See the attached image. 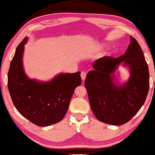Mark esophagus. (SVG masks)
I'll return each mask as SVG.
<instances>
[{
    "instance_id": "esophagus-1",
    "label": "esophagus",
    "mask_w": 155,
    "mask_h": 155,
    "mask_svg": "<svg viewBox=\"0 0 155 155\" xmlns=\"http://www.w3.org/2000/svg\"><path fill=\"white\" fill-rule=\"evenodd\" d=\"M86 76H87V73L86 72H84V71H82L81 73V78L82 80V81H84L85 80V78H86Z\"/></svg>"
}]
</instances>
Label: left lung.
<instances>
[{
    "instance_id": "8db88e82",
    "label": "left lung",
    "mask_w": 155,
    "mask_h": 155,
    "mask_svg": "<svg viewBox=\"0 0 155 155\" xmlns=\"http://www.w3.org/2000/svg\"><path fill=\"white\" fill-rule=\"evenodd\" d=\"M124 54L104 57L94 62L84 81L94 115L101 122L122 125L131 120L144 104L149 91V69L144 54L134 38ZM123 62L129 67V81L117 85L113 74Z\"/></svg>"
}]
</instances>
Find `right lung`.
<instances>
[{
	"label": "right lung",
	"instance_id": "add662e5",
	"mask_svg": "<svg viewBox=\"0 0 155 155\" xmlns=\"http://www.w3.org/2000/svg\"><path fill=\"white\" fill-rule=\"evenodd\" d=\"M25 38L17 46L10 63L8 87L18 112L38 127H48L63 120L78 86L81 84L80 72L61 73L50 82L31 80L22 64Z\"/></svg>",
	"mask_w": 155,
	"mask_h": 155
}]
</instances>
